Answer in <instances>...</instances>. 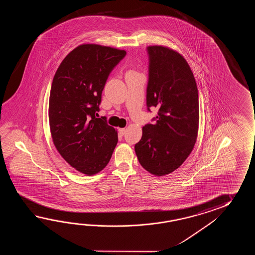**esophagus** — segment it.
<instances>
[{"label":"esophagus","instance_id":"obj_1","mask_svg":"<svg viewBox=\"0 0 255 255\" xmlns=\"http://www.w3.org/2000/svg\"><path fill=\"white\" fill-rule=\"evenodd\" d=\"M126 131H127L126 128H120L119 129V133H120V135H125Z\"/></svg>","mask_w":255,"mask_h":255}]
</instances>
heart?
<instances>
[{
  "label": "heart",
  "mask_w": 255,
  "mask_h": 255,
  "mask_svg": "<svg viewBox=\"0 0 255 255\" xmlns=\"http://www.w3.org/2000/svg\"><path fill=\"white\" fill-rule=\"evenodd\" d=\"M129 72H135V71H129Z\"/></svg>",
  "instance_id": "obj_1"
}]
</instances>
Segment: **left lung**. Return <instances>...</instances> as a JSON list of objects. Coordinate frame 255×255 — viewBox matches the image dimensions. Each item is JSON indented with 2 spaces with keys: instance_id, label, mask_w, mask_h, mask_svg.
I'll use <instances>...</instances> for the list:
<instances>
[{
  "instance_id": "8db88e82",
  "label": "left lung",
  "mask_w": 255,
  "mask_h": 255,
  "mask_svg": "<svg viewBox=\"0 0 255 255\" xmlns=\"http://www.w3.org/2000/svg\"><path fill=\"white\" fill-rule=\"evenodd\" d=\"M146 106L158 109L154 124L142 128L135 155L147 172L161 177L179 168L195 145L200 121L195 77L181 54L163 45L147 47Z\"/></svg>"
}]
</instances>
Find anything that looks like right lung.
Listing matches in <instances>:
<instances>
[{"label": "right lung", "mask_w": 255, "mask_h": 255, "mask_svg": "<svg viewBox=\"0 0 255 255\" xmlns=\"http://www.w3.org/2000/svg\"><path fill=\"white\" fill-rule=\"evenodd\" d=\"M125 50L83 43L61 62L52 83L48 119L54 145L71 167L87 176L109 164L118 131L97 118L109 73Z\"/></svg>", "instance_id": "right-lung-1"}]
</instances>
